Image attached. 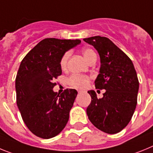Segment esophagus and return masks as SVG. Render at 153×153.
<instances>
[{"label": "esophagus", "instance_id": "obj_1", "mask_svg": "<svg viewBox=\"0 0 153 153\" xmlns=\"http://www.w3.org/2000/svg\"><path fill=\"white\" fill-rule=\"evenodd\" d=\"M81 92H82V90H79V91H78V93H81Z\"/></svg>", "mask_w": 153, "mask_h": 153}]
</instances>
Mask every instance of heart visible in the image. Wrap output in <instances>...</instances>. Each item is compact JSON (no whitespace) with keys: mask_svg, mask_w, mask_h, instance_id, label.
Listing matches in <instances>:
<instances>
[{"mask_svg":"<svg viewBox=\"0 0 153 153\" xmlns=\"http://www.w3.org/2000/svg\"><path fill=\"white\" fill-rule=\"evenodd\" d=\"M82 54L88 62H91L93 58H96L95 51L91 48H85L82 50ZM71 55V51H68L64 53L60 60V66L62 68H65L67 66L68 61ZM90 78L87 75L80 74H73L68 78V82L71 87L76 88H85L89 83Z\"/></svg>","mask_w":153,"mask_h":153,"instance_id":"obj_1","label":"heart"}]
</instances>
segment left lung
Masks as SVG:
<instances>
[{
	"label": "left lung",
	"instance_id": "obj_1",
	"mask_svg": "<svg viewBox=\"0 0 153 153\" xmlns=\"http://www.w3.org/2000/svg\"><path fill=\"white\" fill-rule=\"evenodd\" d=\"M83 40L99 52L101 67L95 85L98 89L106 90L102 99L97 98L95 91H88L91 98L86 110L88 117L102 132L118 133L128 124L137 105L139 83L133 63L108 38Z\"/></svg>",
	"mask_w": 153,
	"mask_h": 153
}]
</instances>
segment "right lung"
Returning a JSON list of instances; mask_svg holds the SVG:
<instances>
[{
    "mask_svg": "<svg viewBox=\"0 0 153 153\" xmlns=\"http://www.w3.org/2000/svg\"><path fill=\"white\" fill-rule=\"evenodd\" d=\"M80 40L45 38L23 58L15 79L17 105L30 132L42 139L56 136L65 127L77 96L67 88L59 95L54 82L62 75L60 60Z\"/></svg>",
    "mask_w": 153,
    "mask_h": 153,
    "instance_id": "right-lung-1",
    "label": "right lung"
}]
</instances>
